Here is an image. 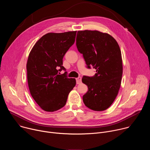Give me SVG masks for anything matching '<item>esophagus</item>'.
<instances>
[{
  "label": "esophagus",
  "instance_id": "esophagus-1",
  "mask_svg": "<svg viewBox=\"0 0 150 150\" xmlns=\"http://www.w3.org/2000/svg\"><path fill=\"white\" fill-rule=\"evenodd\" d=\"M76 83H77V84H80V83H81V82H82V79H81V77L77 78L76 79Z\"/></svg>",
  "mask_w": 150,
  "mask_h": 150
}]
</instances>
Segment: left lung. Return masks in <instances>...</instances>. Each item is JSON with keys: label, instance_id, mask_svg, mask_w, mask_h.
<instances>
[{"label": "left lung", "instance_id": "8db88e82", "mask_svg": "<svg viewBox=\"0 0 150 150\" xmlns=\"http://www.w3.org/2000/svg\"><path fill=\"white\" fill-rule=\"evenodd\" d=\"M76 41L88 68L93 66L96 69L94 76L82 77V82L88 88L83 101L93 110H105L120 87L123 65L120 47L112 35L97 30L78 31Z\"/></svg>", "mask_w": 150, "mask_h": 150}]
</instances>
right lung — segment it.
<instances>
[{
	"label": "right lung",
	"instance_id": "add662e5",
	"mask_svg": "<svg viewBox=\"0 0 150 150\" xmlns=\"http://www.w3.org/2000/svg\"><path fill=\"white\" fill-rule=\"evenodd\" d=\"M76 31L49 33L41 37L30 52L27 81L30 94L40 108L46 112L57 111L65 106L68 95L76 85L58 71L65 69L63 58L74 45ZM58 67L61 69L57 70Z\"/></svg>",
	"mask_w": 150,
	"mask_h": 150
}]
</instances>
